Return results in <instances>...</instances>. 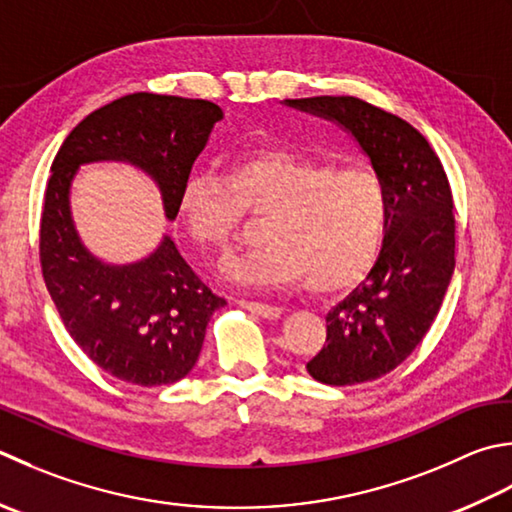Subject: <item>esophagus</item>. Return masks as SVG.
<instances>
[{
    "instance_id": "1",
    "label": "esophagus",
    "mask_w": 512,
    "mask_h": 512,
    "mask_svg": "<svg viewBox=\"0 0 512 512\" xmlns=\"http://www.w3.org/2000/svg\"><path fill=\"white\" fill-rule=\"evenodd\" d=\"M237 304L242 306V308H246V310H250V313H255V315H259V317H264V319H275V317L282 315V308H277V306H273V304H264V302H248V299H239Z\"/></svg>"
}]
</instances>
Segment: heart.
I'll return each mask as SVG.
<instances>
[{
    "instance_id": "b5f03b06",
    "label": "heart",
    "mask_w": 512,
    "mask_h": 512,
    "mask_svg": "<svg viewBox=\"0 0 512 512\" xmlns=\"http://www.w3.org/2000/svg\"><path fill=\"white\" fill-rule=\"evenodd\" d=\"M264 217V246L235 259L226 275L242 286L304 282L333 293L375 264L388 224L384 179L368 166L288 148H255L228 159L222 179L193 175L179 193V217L197 246L224 253L244 217Z\"/></svg>"
}]
</instances>
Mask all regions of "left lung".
I'll return each mask as SVG.
<instances>
[{"label":"left lung","mask_w":512,"mask_h":512,"mask_svg":"<svg viewBox=\"0 0 512 512\" xmlns=\"http://www.w3.org/2000/svg\"><path fill=\"white\" fill-rule=\"evenodd\" d=\"M355 135L384 179L388 224L366 279L326 315V344L306 364L328 386L373 382L395 370L435 322L455 270V213L446 170L402 117L357 97L286 99Z\"/></svg>","instance_id":"left-lung-1"}]
</instances>
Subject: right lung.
<instances>
[{"mask_svg": "<svg viewBox=\"0 0 512 512\" xmlns=\"http://www.w3.org/2000/svg\"><path fill=\"white\" fill-rule=\"evenodd\" d=\"M224 117L208 99L133 93L82 119L50 166L39 219V264L75 344L104 373L133 386L175 384L193 370L210 315L226 304L164 237L139 264L106 266L79 242L68 210L75 170L124 159L162 188L168 219L210 130Z\"/></svg>", "mask_w": 512, "mask_h": 512, "instance_id": "add662e5", "label": "right lung"}]
</instances>
